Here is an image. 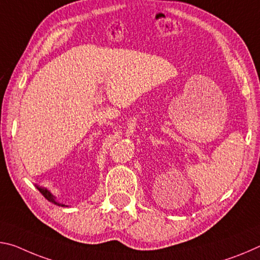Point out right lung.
Segmentation results:
<instances>
[{
    "instance_id": "obj_1",
    "label": "right lung",
    "mask_w": 260,
    "mask_h": 260,
    "mask_svg": "<svg viewBox=\"0 0 260 260\" xmlns=\"http://www.w3.org/2000/svg\"><path fill=\"white\" fill-rule=\"evenodd\" d=\"M36 188L39 190L42 194H44V197L47 199V201H49L50 203H53V204H56V205H58V206H67L68 207V205H64V204L58 203L56 201V197H55V196L52 192H50V191L47 189V188H44V186H39V185H37V184H36Z\"/></svg>"
}]
</instances>
